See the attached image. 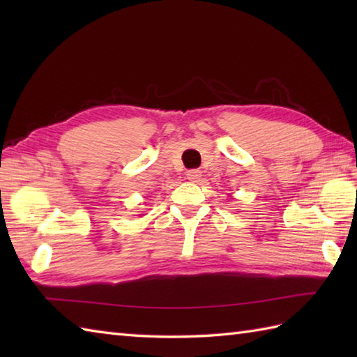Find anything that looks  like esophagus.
Listing matches in <instances>:
<instances>
[{
    "label": "esophagus",
    "instance_id": "1",
    "mask_svg": "<svg viewBox=\"0 0 357 357\" xmlns=\"http://www.w3.org/2000/svg\"><path fill=\"white\" fill-rule=\"evenodd\" d=\"M187 179L192 181V183H198V181L201 179V172L196 170V169L188 170L187 172Z\"/></svg>",
    "mask_w": 357,
    "mask_h": 357
}]
</instances>
